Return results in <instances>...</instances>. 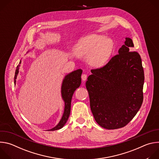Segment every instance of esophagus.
Masks as SVG:
<instances>
[{
  "label": "esophagus",
  "instance_id": "34e87169",
  "mask_svg": "<svg viewBox=\"0 0 159 159\" xmlns=\"http://www.w3.org/2000/svg\"><path fill=\"white\" fill-rule=\"evenodd\" d=\"M87 75L86 74H82V79L83 81H85L87 80Z\"/></svg>",
  "mask_w": 159,
  "mask_h": 159
}]
</instances>
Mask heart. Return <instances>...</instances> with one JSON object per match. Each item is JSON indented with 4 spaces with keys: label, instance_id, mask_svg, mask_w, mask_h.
<instances>
[{
    "label": "heart",
    "instance_id": "obj_1",
    "mask_svg": "<svg viewBox=\"0 0 159 159\" xmlns=\"http://www.w3.org/2000/svg\"><path fill=\"white\" fill-rule=\"evenodd\" d=\"M114 48V43L106 36L91 34L80 38L75 45V54L89 58V63L96 67L105 65L109 60Z\"/></svg>",
    "mask_w": 159,
    "mask_h": 159
}]
</instances>
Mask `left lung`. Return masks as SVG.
<instances>
[{
  "label": "left lung",
  "instance_id": "1",
  "mask_svg": "<svg viewBox=\"0 0 159 159\" xmlns=\"http://www.w3.org/2000/svg\"><path fill=\"white\" fill-rule=\"evenodd\" d=\"M133 47L132 39L126 38L119 54L91 70L85 84L94 119L107 129L125 126L143 102L144 72L140 55L131 52Z\"/></svg>",
  "mask_w": 159,
  "mask_h": 159
}]
</instances>
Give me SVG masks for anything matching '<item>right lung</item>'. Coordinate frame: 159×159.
<instances>
[{"label":"right lung","mask_w":159,"mask_h":159,"mask_svg":"<svg viewBox=\"0 0 159 159\" xmlns=\"http://www.w3.org/2000/svg\"><path fill=\"white\" fill-rule=\"evenodd\" d=\"M21 60L20 61L19 65L17 66L15 76H14V84H16V79L17 74L19 73V69ZM82 70L81 69H78L75 70L69 74H67L63 80L61 93L62 99L65 102V108L63 116L60 120L58 124L54 128L48 129V131H55L59 129H61L66 123L68 119H69L70 113V107H71V101L72 96L75 92V90L79 87L81 84V75Z\"/></svg>","instance_id":"1"}]
</instances>
